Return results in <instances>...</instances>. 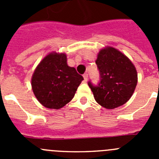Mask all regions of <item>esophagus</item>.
I'll use <instances>...</instances> for the list:
<instances>
[{
  "label": "esophagus",
  "mask_w": 159,
  "mask_h": 159,
  "mask_svg": "<svg viewBox=\"0 0 159 159\" xmlns=\"http://www.w3.org/2000/svg\"><path fill=\"white\" fill-rule=\"evenodd\" d=\"M84 80H85V81L88 80V73H85V74H84Z\"/></svg>",
  "instance_id": "obj_1"
}]
</instances>
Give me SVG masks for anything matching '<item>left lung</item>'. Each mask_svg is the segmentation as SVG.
Segmentation results:
<instances>
[{
	"label": "left lung",
	"mask_w": 159,
	"mask_h": 159,
	"mask_svg": "<svg viewBox=\"0 0 159 159\" xmlns=\"http://www.w3.org/2000/svg\"><path fill=\"white\" fill-rule=\"evenodd\" d=\"M100 80L97 86L88 82L95 99L107 109L120 107L130 99L138 82L135 67L124 54L112 47L99 51L95 61Z\"/></svg>",
	"instance_id": "1"
}]
</instances>
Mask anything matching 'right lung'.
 <instances>
[{"label":"right lung","mask_w":159,"mask_h":159,"mask_svg":"<svg viewBox=\"0 0 159 159\" xmlns=\"http://www.w3.org/2000/svg\"><path fill=\"white\" fill-rule=\"evenodd\" d=\"M82 80L75 67L67 65L66 54L52 52L35 69L32 88L43 107L57 110L73 99Z\"/></svg>","instance_id":"obj_1"}]
</instances>
